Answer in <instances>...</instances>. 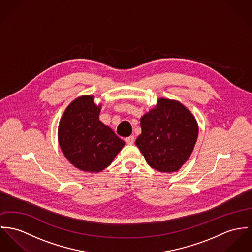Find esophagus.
Masks as SVG:
<instances>
[{
	"instance_id": "1",
	"label": "esophagus",
	"mask_w": 252,
	"mask_h": 252,
	"mask_svg": "<svg viewBox=\"0 0 252 252\" xmlns=\"http://www.w3.org/2000/svg\"><path fill=\"white\" fill-rule=\"evenodd\" d=\"M125 141H126V143L127 145H133V143H134V137H133V136L126 137V138L125 139Z\"/></svg>"
}]
</instances>
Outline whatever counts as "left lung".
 <instances>
[{
    "instance_id": "obj_1",
    "label": "left lung",
    "mask_w": 252,
    "mask_h": 252,
    "mask_svg": "<svg viewBox=\"0 0 252 252\" xmlns=\"http://www.w3.org/2000/svg\"><path fill=\"white\" fill-rule=\"evenodd\" d=\"M136 146L156 171H178L188 160L197 139V124L180 102L159 98L155 109L142 117Z\"/></svg>"
}]
</instances>
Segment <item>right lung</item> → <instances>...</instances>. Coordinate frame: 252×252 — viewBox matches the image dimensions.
I'll list each match as a JSON object with an SVG mask.
<instances>
[{"mask_svg": "<svg viewBox=\"0 0 252 252\" xmlns=\"http://www.w3.org/2000/svg\"><path fill=\"white\" fill-rule=\"evenodd\" d=\"M99 110L92 96L78 97L66 108L58 126V141L66 158L76 168L89 173L108 167L125 146L98 120Z\"/></svg>", "mask_w": 252, "mask_h": 252, "instance_id": "add662e5", "label": "right lung"}]
</instances>
